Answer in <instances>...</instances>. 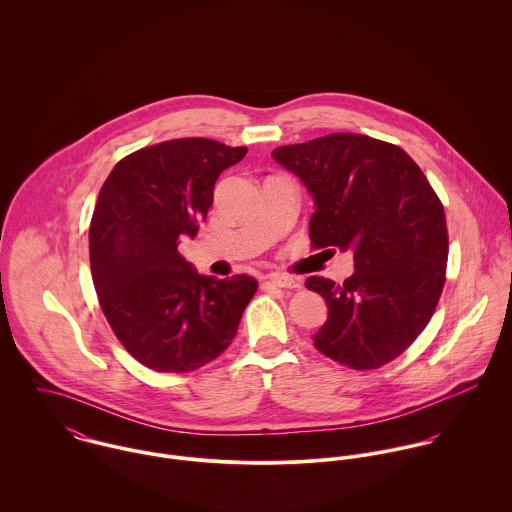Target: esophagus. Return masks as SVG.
Segmentation results:
<instances>
[{
	"mask_svg": "<svg viewBox=\"0 0 512 512\" xmlns=\"http://www.w3.org/2000/svg\"><path fill=\"white\" fill-rule=\"evenodd\" d=\"M268 282L272 286H276V288H282V290H295V288H299V282L295 278L284 276V274H270Z\"/></svg>",
	"mask_w": 512,
	"mask_h": 512,
	"instance_id": "34e87169",
	"label": "esophagus"
}]
</instances>
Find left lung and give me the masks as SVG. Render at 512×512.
I'll use <instances>...</instances> for the list:
<instances>
[{
    "label": "left lung",
    "mask_w": 512,
    "mask_h": 512,
    "mask_svg": "<svg viewBox=\"0 0 512 512\" xmlns=\"http://www.w3.org/2000/svg\"><path fill=\"white\" fill-rule=\"evenodd\" d=\"M272 157L313 197V248L351 250L355 260L343 284L305 282L329 307L315 349L357 370L390 363L424 331L443 290L447 226L436 191L404 149L361 134L276 147Z\"/></svg>",
    "instance_id": "1"
}]
</instances>
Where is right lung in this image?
Returning <instances> with one entry per match:
<instances>
[{"label": "right lung", "mask_w": 512, "mask_h": 512, "mask_svg": "<svg viewBox=\"0 0 512 512\" xmlns=\"http://www.w3.org/2000/svg\"><path fill=\"white\" fill-rule=\"evenodd\" d=\"M207 138L138 149L116 163L90 220L100 307L126 351L157 372H189L232 343L258 282L201 276L177 246L195 238L220 173L246 155Z\"/></svg>", "instance_id": "1"}]
</instances>
